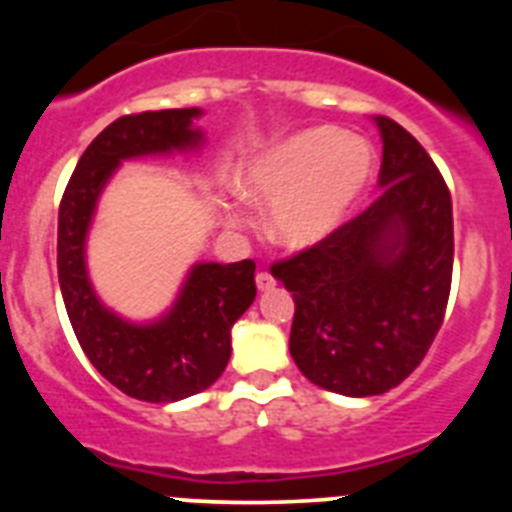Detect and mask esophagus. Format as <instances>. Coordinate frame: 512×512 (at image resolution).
Masks as SVG:
<instances>
[{
  "instance_id": "34e87169",
  "label": "esophagus",
  "mask_w": 512,
  "mask_h": 512,
  "mask_svg": "<svg viewBox=\"0 0 512 512\" xmlns=\"http://www.w3.org/2000/svg\"><path fill=\"white\" fill-rule=\"evenodd\" d=\"M274 284H277V279L271 277L269 271H259V274H256V287H259L261 292H269Z\"/></svg>"
}]
</instances>
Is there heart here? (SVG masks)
I'll return each mask as SVG.
<instances>
[{
    "label": "heart",
    "mask_w": 512,
    "mask_h": 512,
    "mask_svg": "<svg viewBox=\"0 0 512 512\" xmlns=\"http://www.w3.org/2000/svg\"><path fill=\"white\" fill-rule=\"evenodd\" d=\"M374 171L364 138L315 128L251 161L238 176L246 200L274 210V233L292 248L323 241L341 225Z\"/></svg>",
    "instance_id": "obj_1"
}]
</instances>
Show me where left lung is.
<instances>
[{"mask_svg":"<svg viewBox=\"0 0 512 512\" xmlns=\"http://www.w3.org/2000/svg\"><path fill=\"white\" fill-rule=\"evenodd\" d=\"M377 200L315 246L271 266L295 297L289 354L323 390L382 395L415 372L443 325L454 269L451 192L390 117Z\"/></svg>","mask_w":512,"mask_h":512,"instance_id":"obj_1","label":"left lung"}]
</instances>
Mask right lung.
<instances>
[{"mask_svg": "<svg viewBox=\"0 0 512 512\" xmlns=\"http://www.w3.org/2000/svg\"><path fill=\"white\" fill-rule=\"evenodd\" d=\"M197 107L117 117L81 153L58 207V282L76 341L120 392L143 402H176L207 390L230 359V328L256 297V264H197L169 315L151 325L117 318L94 295L84 241L97 197L120 161L192 148Z\"/></svg>", "mask_w": 512, "mask_h": 512, "instance_id": "1", "label": "right lung"}]
</instances>
